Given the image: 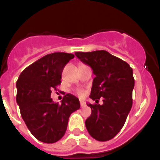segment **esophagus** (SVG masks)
I'll use <instances>...</instances> for the list:
<instances>
[{
    "label": "esophagus",
    "mask_w": 160,
    "mask_h": 160,
    "mask_svg": "<svg viewBox=\"0 0 160 160\" xmlns=\"http://www.w3.org/2000/svg\"><path fill=\"white\" fill-rule=\"evenodd\" d=\"M80 106H81V107H86V103L83 101H80Z\"/></svg>",
    "instance_id": "34e87169"
}]
</instances>
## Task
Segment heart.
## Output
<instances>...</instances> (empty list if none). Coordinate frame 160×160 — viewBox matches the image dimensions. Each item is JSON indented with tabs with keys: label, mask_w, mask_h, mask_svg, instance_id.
Wrapping results in <instances>:
<instances>
[{
	"label": "heart",
	"mask_w": 160,
	"mask_h": 160,
	"mask_svg": "<svg viewBox=\"0 0 160 160\" xmlns=\"http://www.w3.org/2000/svg\"><path fill=\"white\" fill-rule=\"evenodd\" d=\"M76 93H77L78 95L80 96V97H82V96L85 94V91L84 90H82V89H78V90H76Z\"/></svg>",
	"instance_id": "1"
}]
</instances>
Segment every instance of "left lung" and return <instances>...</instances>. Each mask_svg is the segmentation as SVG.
<instances>
[{
    "instance_id": "obj_1",
    "label": "left lung",
    "mask_w": 160,
    "mask_h": 160,
    "mask_svg": "<svg viewBox=\"0 0 160 160\" xmlns=\"http://www.w3.org/2000/svg\"><path fill=\"white\" fill-rule=\"evenodd\" d=\"M75 55L92 68L96 76L90 94L96 103L87 104L91 114L85 122L86 128L96 140L108 141L121 131L132 107V68L106 50L76 52ZM100 98L102 105L98 104Z\"/></svg>"
}]
</instances>
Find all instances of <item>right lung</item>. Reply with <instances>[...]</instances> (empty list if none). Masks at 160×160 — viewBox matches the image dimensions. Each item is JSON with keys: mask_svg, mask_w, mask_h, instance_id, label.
Instances as JSON below:
<instances>
[{"mask_svg": "<svg viewBox=\"0 0 160 160\" xmlns=\"http://www.w3.org/2000/svg\"><path fill=\"white\" fill-rule=\"evenodd\" d=\"M74 55L49 53L21 73L17 81V102L28 129L41 142L53 143L64 136L70 114L80 108L78 98L64 95L62 104L53 102L52 90L61 84L65 66Z\"/></svg>", "mask_w": 160, "mask_h": 160, "instance_id": "obj_1", "label": "right lung"}]
</instances>
